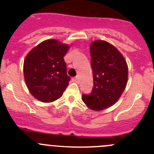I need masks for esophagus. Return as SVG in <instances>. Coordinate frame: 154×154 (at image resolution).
<instances>
[{"label": "esophagus", "instance_id": "obj_1", "mask_svg": "<svg viewBox=\"0 0 154 154\" xmlns=\"http://www.w3.org/2000/svg\"><path fill=\"white\" fill-rule=\"evenodd\" d=\"M72 80L74 82H75V83H78V82H79V77H74V78L72 79Z\"/></svg>", "mask_w": 154, "mask_h": 154}]
</instances>
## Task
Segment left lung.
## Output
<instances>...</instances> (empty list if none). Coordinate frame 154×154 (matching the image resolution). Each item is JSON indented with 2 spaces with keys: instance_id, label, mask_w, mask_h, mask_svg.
<instances>
[{
  "instance_id": "8db88e82",
  "label": "left lung",
  "mask_w": 154,
  "mask_h": 154,
  "mask_svg": "<svg viewBox=\"0 0 154 154\" xmlns=\"http://www.w3.org/2000/svg\"><path fill=\"white\" fill-rule=\"evenodd\" d=\"M94 87L82 100L91 109L100 111L114 105L125 91L128 67L125 57L115 46L103 40L90 45Z\"/></svg>"
}]
</instances>
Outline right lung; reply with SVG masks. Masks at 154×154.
<instances>
[{
  "label": "right lung",
  "mask_w": 154,
  "mask_h": 154,
  "mask_svg": "<svg viewBox=\"0 0 154 154\" xmlns=\"http://www.w3.org/2000/svg\"><path fill=\"white\" fill-rule=\"evenodd\" d=\"M69 45L48 39L32 48L24 62V77L30 94L50 103L62 97L71 78L67 75L64 57Z\"/></svg>",
  "instance_id": "1"
}]
</instances>
